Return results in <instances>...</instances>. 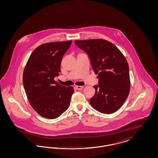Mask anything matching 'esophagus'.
Wrapping results in <instances>:
<instances>
[{
	"mask_svg": "<svg viewBox=\"0 0 158 158\" xmlns=\"http://www.w3.org/2000/svg\"><path fill=\"white\" fill-rule=\"evenodd\" d=\"M75 88L78 90H81L83 88V86H76Z\"/></svg>",
	"mask_w": 158,
	"mask_h": 158,
	"instance_id": "obj_1",
	"label": "esophagus"
}]
</instances>
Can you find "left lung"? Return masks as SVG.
Here are the masks:
<instances>
[{
  "instance_id": "left-lung-1",
  "label": "left lung",
  "mask_w": 158,
  "mask_h": 158,
  "mask_svg": "<svg viewBox=\"0 0 158 158\" xmlns=\"http://www.w3.org/2000/svg\"><path fill=\"white\" fill-rule=\"evenodd\" d=\"M76 45L88 55L98 85L91 106L100 113L111 114L124 104L130 92L127 61L113 43L102 39L75 40Z\"/></svg>"
}]
</instances>
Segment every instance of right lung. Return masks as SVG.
<instances>
[{"label": "right lung", "instance_id": "add662e5", "mask_svg": "<svg viewBox=\"0 0 158 158\" xmlns=\"http://www.w3.org/2000/svg\"><path fill=\"white\" fill-rule=\"evenodd\" d=\"M72 41L45 43L31 54L23 73V85L32 108L43 117L54 119L68 109L72 86L57 83L63 55Z\"/></svg>", "mask_w": 158, "mask_h": 158}]
</instances>
